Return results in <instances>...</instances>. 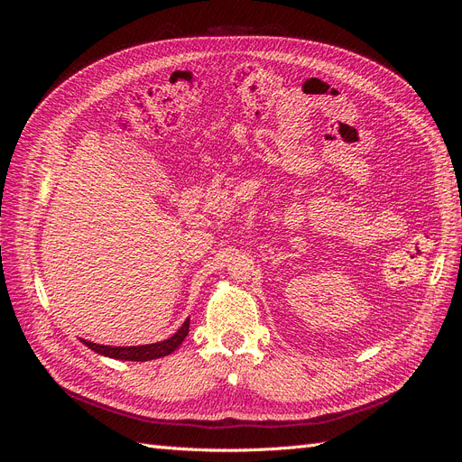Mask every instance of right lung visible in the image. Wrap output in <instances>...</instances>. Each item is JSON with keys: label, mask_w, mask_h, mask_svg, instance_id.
Listing matches in <instances>:
<instances>
[{"label": "right lung", "mask_w": 462, "mask_h": 462, "mask_svg": "<svg viewBox=\"0 0 462 462\" xmlns=\"http://www.w3.org/2000/svg\"><path fill=\"white\" fill-rule=\"evenodd\" d=\"M189 326L190 319L187 318L170 339H163L158 343H150V345H134V346H109V345H100V343H92L87 339H80L88 348H92L94 353L109 356V358H117V360H134V362H146L153 358H162L171 355L173 351L180 346V343L185 341L189 335Z\"/></svg>", "instance_id": "right-lung-1"}]
</instances>
